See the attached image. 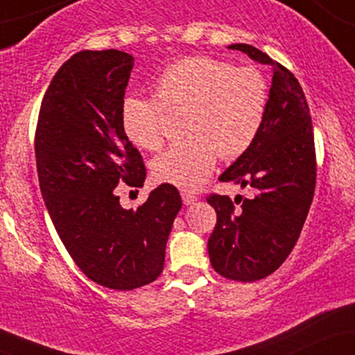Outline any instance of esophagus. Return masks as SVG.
Returning a JSON list of instances; mask_svg holds the SVG:
<instances>
[{
    "label": "esophagus",
    "instance_id": "obj_1",
    "mask_svg": "<svg viewBox=\"0 0 355 355\" xmlns=\"http://www.w3.org/2000/svg\"><path fill=\"white\" fill-rule=\"evenodd\" d=\"M182 200L185 205H191L198 200V197L195 193H190V191H182Z\"/></svg>",
    "mask_w": 355,
    "mask_h": 355
}]
</instances>
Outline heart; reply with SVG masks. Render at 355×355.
Masks as SVG:
<instances>
[{"instance_id":"heart-1","label":"heart","mask_w":355,"mask_h":355,"mask_svg":"<svg viewBox=\"0 0 355 355\" xmlns=\"http://www.w3.org/2000/svg\"><path fill=\"white\" fill-rule=\"evenodd\" d=\"M155 98L130 95L121 103L125 135L141 150L164 145L165 112H183L185 140L153 162L155 178L195 190L209 180L218 157L235 160L254 145L266 121L270 87L255 67L211 56H187L168 64L153 83Z\"/></svg>"}]
</instances>
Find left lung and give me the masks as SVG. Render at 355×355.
<instances>
[{"label":"left lung","instance_id":"left-lung-1","mask_svg":"<svg viewBox=\"0 0 355 355\" xmlns=\"http://www.w3.org/2000/svg\"><path fill=\"white\" fill-rule=\"evenodd\" d=\"M259 63L270 64V100L262 130L242 157L220 175L254 190L240 205L227 195L210 193L217 214L209 239L211 267L237 282L270 275L291 255L313 198L315 145L309 105L294 73L250 44H230Z\"/></svg>","mask_w":355,"mask_h":355}]
</instances>
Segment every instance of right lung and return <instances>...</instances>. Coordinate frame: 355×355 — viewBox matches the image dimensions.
Masks as SVG:
<instances>
[{
  "mask_svg": "<svg viewBox=\"0 0 355 355\" xmlns=\"http://www.w3.org/2000/svg\"><path fill=\"white\" fill-rule=\"evenodd\" d=\"M133 56L80 51L53 76L40 108L35 155L53 225L80 270L115 291L152 284L182 198L157 187L144 205L125 210L116 185L144 187V158L121 126L120 110Z\"/></svg>",
  "mask_w": 355,
  "mask_h": 355,
  "instance_id": "1",
  "label": "right lung"
}]
</instances>
